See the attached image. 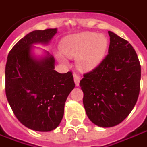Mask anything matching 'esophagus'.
<instances>
[{
  "instance_id": "34e87169",
  "label": "esophagus",
  "mask_w": 147,
  "mask_h": 147,
  "mask_svg": "<svg viewBox=\"0 0 147 147\" xmlns=\"http://www.w3.org/2000/svg\"><path fill=\"white\" fill-rule=\"evenodd\" d=\"M73 76L75 84H76V86H79V83H80V81H81V77H80V76H78V75H76V74H74Z\"/></svg>"
}]
</instances>
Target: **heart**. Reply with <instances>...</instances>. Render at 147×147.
<instances>
[{
    "label": "heart",
    "mask_w": 147,
    "mask_h": 147,
    "mask_svg": "<svg viewBox=\"0 0 147 147\" xmlns=\"http://www.w3.org/2000/svg\"><path fill=\"white\" fill-rule=\"evenodd\" d=\"M63 54L71 58H76V66L82 71L95 69L102 61L108 48L107 38L101 34L82 32L67 36L60 43ZM59 59L65 62L62 56Z\"/></svg>",
    "instance_id": "obj_1"
}]
</instances>
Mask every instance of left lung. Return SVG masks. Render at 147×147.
Instances as JSON below:
<instances>
[{"instance_id":"1","label":"left lung","mask_w":147,"mask_h":147,"mask_svg":"<svg viewBox=\"0 0 147 147\" xmlns=\"http://www.w3.org/2000/svg\"><path fill=\"white\" fill-rule=\"evenodd\" d=\"M107 56L80 82L86 115L95 125L120 124L135 107L141 82V65L132 46L108 31Z\"/></svg>"}]
</instances>
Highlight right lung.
Returning a JSON list of instances; mask_svg holds the SVG:
<instances>
[{
	"label": "right lung",
	"instance_id": "1",
	"mask_svg": "<svg viewBox=\"0 0 147 147\" xmlns=\"http://www.w3.org/2000/svg\"><path fill=\"white\" fill-rule=\"evenodd\" d=\"M56 32V28L30 32L11 50L5 65L7 100L22 125L36 131H51L59 125L75 87L71 71H55V59L48 51L40 58L32 52L34 44H48Z\"/></svg>",
	"mask_w": 147,
	"mask_h": 147
}]
</instances>
